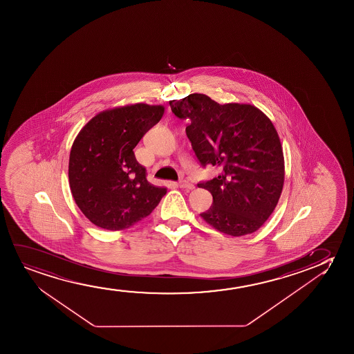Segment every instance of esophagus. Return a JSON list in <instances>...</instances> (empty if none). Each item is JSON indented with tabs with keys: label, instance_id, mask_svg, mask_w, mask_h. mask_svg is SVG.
<instances>
[{
	"label": "esophagus",
	"instance_id": "1",
	"mask_svg": "<svg viewBox=\"0 0 354 354\" xmlns=\"http://www.w3.org/2000/svg\"><path fill=\"white\" fill-rule=\"evenodd\" d=\"M178 186H179L180 189H194V185L191 184V183H189V181H186V180H180L179 183H178Z\"/></svg>",
	"mask_w": 354,
	"mask_h": 354
}]
</instances>
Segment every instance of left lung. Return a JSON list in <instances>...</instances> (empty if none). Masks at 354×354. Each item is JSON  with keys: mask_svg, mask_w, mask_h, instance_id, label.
<instances>
[{"mask_svg": "<svg viewBox=\"0 0 354 354\" xmlns=\"http://www.w3.org/2000/svg\"><path fill=\"white\" fill-rule=\"evenodd\" d=\"M201 165L220 174L198 187L208 189L213 205L201 216L233 237L255 232L276 208L284 184L281 140L270 118L247 104L220 105L204 94L169 102Z\"/></svg>", "mask_w": 354, "mask_h": 354, "instance_id": "obj_1", "label": "left lung"}]
</instances>
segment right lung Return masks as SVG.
Masks as SVG:
<instances>
[{
  "instance_id": "right-lung-1",
  "label": "right lung",
  "mask_w": 354,
  "mask_h": 354,
  "mask_svg": "<svg viewBox=\"0 0 354 354\" xmlns=\"http://www.w3.org/2000/svg\"><path fill=\"white\" fill-rule=\"evenodd\" d=\"M165 107L136 104L100 112L73 141L68 183L73 199L97 227L118 231L149 216L167 194L151 185L134 147Z\"/></svg>"
}]
</instances>
